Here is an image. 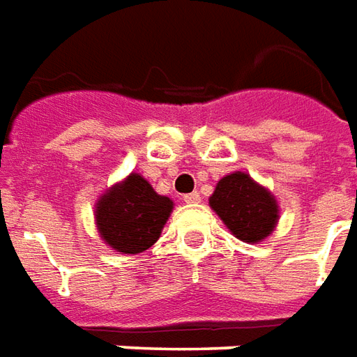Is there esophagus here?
<instances>
[{"label":"esophagus","instance_id":"34e87169","mask_svg":"<svg viewBox=\"0 0 357 357\" xmlns=\"http://www.w3.org/2000/svg\"><path fill=\"white\" fill-rule=\"evenodd\" d=\"M184 202H186V204H199V202H202V196H199L198 192H190V194L184 196Z\"/></svg>","mask_w":357,"mask_h":357}]
</instances>
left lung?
<instances>
[{"label": "left lung", "instance_id": "left-lung-1", "mask_svg": "<svg viewBox=\"0 0 357 357\" xmlns=\"http://www.w3.org/2000/svg\"><path fill=\"white\" fill-rule=\"evenodd\" d=\"M209 206L236 238L261 242L269 236L279 219L277 202L264 186L255 184L246 173H232L215 186Z\"/></svg>", "mask_w": 357, "mask_h": 357}]
</instances>
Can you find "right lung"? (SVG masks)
Wrapping results in <instances>:
<instances>
[{"label":"right lung","instance_id":"obj_1","mask_svg":"<svg viewBox=\"0 0 357 357\" xmlns=\"http://www.w3.org/2000/svg\"><path fill=\"white\" fill-rule=\"evenodd\" d=\"M171 209V199L159 196L140 174H130L98 202V231L113 250L140 254L158 242Z\"/></svg>","mask_w":357,"mask_h":357}]
</instances>
